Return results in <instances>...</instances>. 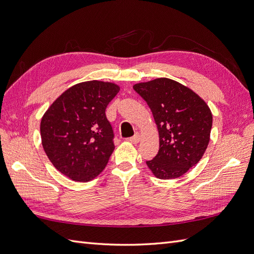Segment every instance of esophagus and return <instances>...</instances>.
Here are the masks:
<instances>
[{"label": "esophagus", "mask_w": 254, "mask_h": 254, "mask_svg": "<svg viewBox=\"0 0 254 254\" xmlns=\"http://www.w3.org/2000/svg\"><path fill=\"white\" fill-rule=\"evenodd\" d=\"M140 139H141V135H140L139 133H135L132 137H130V139H129L128 141L133 143V144H136V143L140 142Z\"/></svg>", "instance_id": "esophagus-1"}]
</instances>
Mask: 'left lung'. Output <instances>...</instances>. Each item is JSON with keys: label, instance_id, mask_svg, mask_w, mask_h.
<instances>
[{"label": "left lung", "instance_id": "obj_1", "mask_svg": "<svg viewBox=\"0 0 254 254\" xmlns=\"http://www.w3.org/2000/svg\"><path fill=\"white\" fill-rule=\"evenodd\" d=\"M147 103L159 132V152L148 168L159 179H176L196 165L209 145L213 117L193 90L170 78L135 83Z\"/></svg>", "mask_w": 254, "mask_h": 254}]
</instances>
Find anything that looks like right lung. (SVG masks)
I'll return each instance as SVG.
<instances>
[{"label": "right lung", "instance_id": "add662e5", "mask_svg": "<svg viewBox=\"0 0 254 254\" xmlns=\"http://www.w3.org/2000/svg\"><path fill=\"white\" fill-rule=\"evenodd\" d=\"M120 92L108 81H83L65 90L40 123L43 149L61 174L88 182L101 174L114 150L106 108Z\"/></svg>", "mask_w": 254, "mask_h": 254}]
</instances>
